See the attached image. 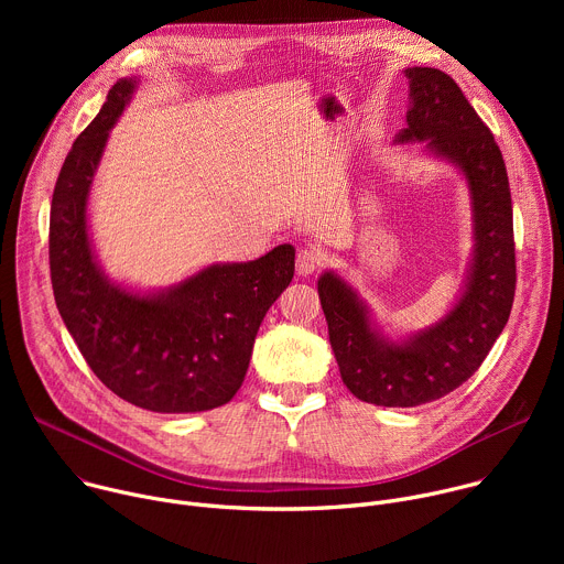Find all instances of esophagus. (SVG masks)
<instances>
[{
	"label": "esophagus",
	"instance_id": "34e87169",
	"mask_svg": "<svg viewBox=\"0 0 564 564\" xmlns=\"http://www.w3.org/2000/svg\"><path fill=\"white\" fill-rule=\"evenodd\" d=\"M324 252H321L318 248H303L299 250L296 254V272L301 276H307L312 272H316L321 265H324Z\"/></svg>",
	"mask_w": 564,
	"mask_h": 564
}]
</instances>
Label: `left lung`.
Masks as SVG:
<instances>
[{
  "instance_id": "left-lung-1",
  "label": "left lung",
  "mask_w": 564,
  "mask_h": 564,
  "mask_svg": "<svg viewBox=\"0 0 564 564\" xmlns=\"http://www.w3.org/2000/svg\"><path fill=\"white\" fill-rule=\"evenodd\" d=\"M404 73L411 109L409 124L394 142L429 140V151L464 172L475 252L455 307L404 344L386 341L370 328L366 305L335 272L318 279L321 307L346 388L357 399L388 409L420 406L459 388L505 330L516 296L513 207L502 151L451 75L431 66Z\"/></svg>"
}]
</instances>
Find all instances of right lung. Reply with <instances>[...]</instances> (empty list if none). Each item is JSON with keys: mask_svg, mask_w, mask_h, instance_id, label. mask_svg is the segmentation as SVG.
Listing matches in <instances>:
<instances>
[{"mask_svg": "<svg viewBox=\"0 0 564 564\" xmlns=\"http://www.w3.org/2000/svg\"><path fill=\"white\" fill-rule=\"evenodd\" d=\"M133 89L135 79H118L59 170L48 223L53 294L66 330L111 392L153 413L212 411L243 383L261 321L294 276V248L209 265L158 294L113 285L91 252L87 198Z\"/></svg>", "mask_w": 564, "mask_h": 564, "instance_id": "right-lung-1", "label": "right lung"}]
</instances>
